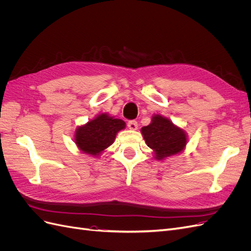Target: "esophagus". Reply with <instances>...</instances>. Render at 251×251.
<instances>
[{
    "label": "esophagus",
    "instance_id": "obj_1",
    "mask_svg": "<svg viewBox=\"0 0 251 251\" xmlns=\"http://www.w3.org/2000/svg\"><path fill=\"white\" fill-rule=\"evenodd\" d=\"M127 126H128V128H130V130H137L138 128V123L136 120H130V121H127Z\"/></svg>",
    "mask_w": 251,
    "mask_h": 251
}]
</instances>
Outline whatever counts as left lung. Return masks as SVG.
Returning a JSON list of instances; mask_svg holds the SVG:
<instances>
[{"label": "left lung", "mask_w": 251, "mask_h": 251, "mask_svg": "<svg viewBox=\"0 0 251 251\" xmlns=\"http://www.w3.org/2000/svg\"><path fill=\"white\" fill-rule=\"evenodd\" d=\"M141 132L148 147L155 151L159 160L178 154L186 144L183 130L160 115L154 116L149 126L141 128Z\"/></svg>", "instance_id": "obj_1"}]
</instances>
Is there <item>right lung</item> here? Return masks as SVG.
I'll list each match as a JSON object with an SVG mask.
<instances>
[{"label": "right lung", "mask_w": 251, "mask_h": 251, "mask_svg": "<svg viewBox=\"0 0 251 251\" xmlns=\"http://www.w3.org/2000/svg\"><path fill=\"white\" fill-rule=\"evenodd\" d=\"M126 126L124 120L109 117L105 114L79 126L75 133V143L87 154L98 155L114 142L118 131Z\"/></svg>", "instance_id": "add662e5"}]
</instances>
